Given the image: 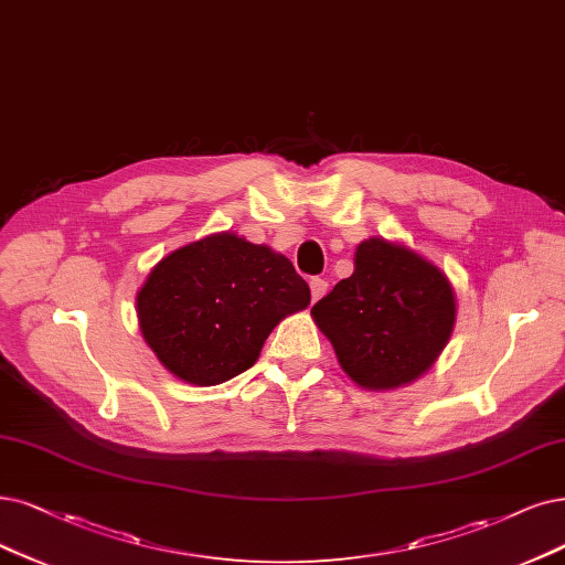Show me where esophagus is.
<instances>
[{
  "label": "esophagus",
  "instance_id": "esophagus-1",
  "mask_svg": "<svg viewBox=\"0 0 565 565\" xmlns=\"http://www.w3.org/2000/svg\"><path fill=\"white\" fill-rule=\"evenodd\" d=\"M309 288H311V300H321L323 296H326V290H328V281L326 279H319V277H311L309 279Z\"/></svg>",
  "mask_w": 565,
  "mask_h": 565
}]
</instances>
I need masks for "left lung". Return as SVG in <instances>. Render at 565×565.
Here are the masks:
<instances>
[{"instance_id":"obj_1","label":"left lung","mask_w":565,"mask_h":565,"mask_svg":"<svg viewBox=\"0 0 565 565\" xmlns=\"http://www.w3.org/2000/svg\"><path fill=\"white\" fill-rule=\"evenodd\" d=\"M349 377L367 391L414 382L447 347L456 298L445 271L403 244H359L353 275L311 307Z\"/></svg>"}]
</instances>
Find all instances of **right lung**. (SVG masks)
<instances>
[{
    "instance_id": "1",
    "label": "right lung",
    "mask_w": 565,
    "mask_h": 565,
    "mask_svg": "<svg viewBox=\"0 0 565 565\" xmlns=\"http://www.w3.org/2000/svg\"><path fill=\"white\" fill-rule=\"evenodd\" d=\"M309 300L307 281L286 256L218 233L151 269L137 317L146 344L174 377L216 386L254 365L275 326Z\"/></svg>"
}]
</instances>
